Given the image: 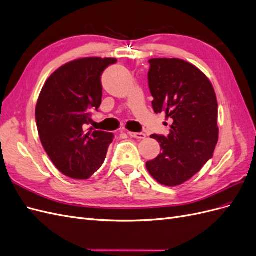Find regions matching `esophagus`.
I'll use <instances>...</instances> for the list:
<instances>
[{"label":"esophagus","mask_w":256,"mask_h":256,"mask_svg":"<svg viewBox=\"0 0 256 256\" xmlns=\"http://www.w3.org/2000/svg\"><path fill=\"white\" fill-rule=\"evenodd\" d=\"M128 136H130L131 138H138V140H142V138H145V134L143 132H130V131H128Z\"/></svg>","instance_id":"esophagus-1"}]
</instances>
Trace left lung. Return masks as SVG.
<instances>
[{"label": "left lung", "instance_id": "8db88e82", "mask_svg": "<svg viewBox=\"0 0 256 256\" xmlns=\"http://www.w3.org/2000/svg\"><path fill=\"white\" fill-rule=\"evenodd\" d=\"M148 88L154 113L172 120L168 136L152 134L161 152L146 162L159 184L175 187L196 175L214 156L218 143V102L207 76L180 58L148 60Z\"/></svg>", "mask_w": 256, "mask_h": 256}]
</instances>
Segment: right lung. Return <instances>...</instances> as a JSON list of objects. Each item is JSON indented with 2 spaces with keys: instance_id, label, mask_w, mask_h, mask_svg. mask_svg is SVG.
Returning <instances> with one entry per match:
<instances>
[{
  "instance_id": "add662e5",
  "label": "right lung",
  "mask_w": 256,
  "mask_h": 256,
  "mask_svg": "<svg viewBox=\"0 0 256 256\" xmlns=\"http://www.w3.org/2000/svg\"><path fill=\"white\" fill-rule=\"evenodd\" d=\"M116 58H85L60 67L46 81L36 104L38 134L46 152L64 175L88 180L102 166L113 134L84 132L102 104V76Z\"/></svg>"
}]
</instances>
